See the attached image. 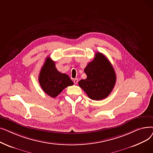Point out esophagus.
Returning a JSON list of instances; mask_svg holds the SVG:
<instances>
[{
	"label": "esophagus",
	"mask_w": 153,
	"mask_h": 153,
	"mask_svg": "<svg viewBox=\"0 0 153 153\" xmlns=\"http://www.w3.org/2000/svg\"><path fill=\"white\" fill-rule=\"evenodd\" d=\"M73 82H74V83L75 84H77V82H78V79H74L73 80Z\"/></svg>",
	"instance_id": "1"
}]
</instances>
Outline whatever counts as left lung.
I'll return each mask as SVG.
<instances>
[{"mask_svg": "<svg viewBox=\"0 0 153 153\" xmlns=\"http://www.w3.org/2000/svg\"><path fill=\"white\" fill-rule=\"evenodd\" d=\"M85 79L79 82V85L90 99L100 100L107 97L116 82L115 70L108 59L100 53H97L92 61L84 69Z\"/></svg>", "mask_w": 153, "mask_h": 153, "instance_id": "left-lung-1", "label": "left lung"}]
</instances>
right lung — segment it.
<instances>
[{
  "label": "right lung",
  "instance_id": "1",
  "mask_svg": "<svg viewBox=\"0 0 153 153\" xmlns=\"http://www.w3.org/2000/svg\"><path fill=\"white\" fill-rule=\"evenodd\" d=\"M38 79L43 91L53 98L58 96L66 87L74 84L67 74L57 70L54 62L50 58H46L39 72Z\"/></svg>",
  "mask_w": 153,
  "mask_h": 153
}]
</instances>
